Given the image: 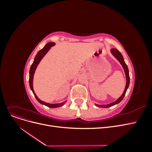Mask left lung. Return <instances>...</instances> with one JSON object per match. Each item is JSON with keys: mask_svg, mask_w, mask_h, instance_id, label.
Returning <instances> with one entry per match:
<instances>
[{"mask_svg": "<svg viewBox=\"0 0 152 152\" xmlns=\"http://www.w3.org/2000/svg\"><path fill=\"white\" fill-rule=\"evenodd\" d=\"M111 53H112V54L113 55V56L118 59V61L121 63V64L123 68H124V71H125L126 76V80H127L126 85V88H125V89H124V91L122 95L117 100H116L115 102H114L110 103V104H104V105H99V104H96V105L97 106V107H98L108 108V107H112V106H113L115 104H118V103H120L121 101L123 99V98H124V96H125V94H126V91H127V88L129 87V86L130 77H129V69H128V67H127V65L126 64L125 61H124V58L122 56V54L120 53V51H119L118 49H114V48L111 49Z\"/></svg>", "mask_w": 152, "mask_h": 152, "instance_id": "left-lung-1", "label": "left lung"}]
</instances>
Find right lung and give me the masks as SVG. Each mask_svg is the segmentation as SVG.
Wrapping results in <instances>:
<instances>
[{
    "label": "right lung",
    "instance_id": "obj_1",
    "mask_svg": "<svg viewBox=\"0 0 152 152\" xmlns=\"http://www.w3.org/2000/svg\"><path fill=\"white\" fill-rule=\"evenodd\" d=\"M54 44H55L54 42H49L45 45L43 49L40 50L37 53V55L35 57V59H34V61L33 63H32V65H31V67H30V76H29L30 87V89H31L32 92H33V93L35 96V98L37 99V100L40 103L47 106V107H48L49 108H58V107H61V106H63L64 104H65V103L66 102H64L61 103H58V104H49V103H48L44 102H42V101H41L40 99H39L37 96H36L35 93H34V89H33V77H34V72H35V70L37 66L38 65V64L39 63V62L40 61L41 59H42V58L44 56V55L48 53V51L49 50L50 47L53 46Z\"/></svg>",
    "mask_w": 152,
    "mask_h": 152
}]
</instances>
